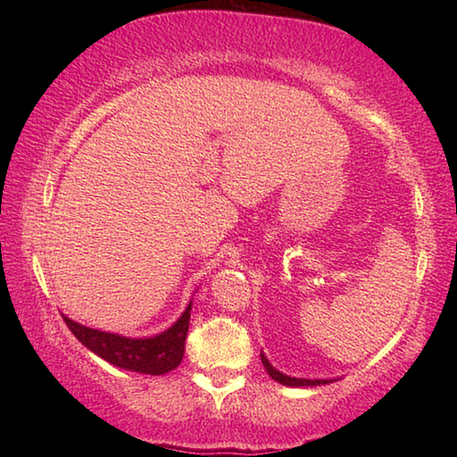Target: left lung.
<instances>
[{
	"instance_id": "left-lung-1",
	"label": "left lung",
	"mask_w": 457,
	"mask_h": 457,
	"mask_svg": "<svg viewBox=\"0 0 457 457\" xmlns=\"http://www.w3.org/2000/svg\"><path fill=\"white\" fill-rule=\"evenodd\" d=\"M260 357H262V365H264L266 373L272 377L274 381H278L280 385H286V386H319V385H328L332 381H337V378H300V377L284 375L276 367H272V362L266 359L264 353H260Z\"/></svg>"
}]
</instances>
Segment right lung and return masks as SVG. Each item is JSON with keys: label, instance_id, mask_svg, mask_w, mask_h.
<instances>
[{"label": "right lung", "instance_id": "add662e5", "mask_svg": "<svg viewBox=\"0 0 457 457\" xmlns=\"http://www.w3.org/2000/svg\"><path fill=\"white\" fill-rule=\"evenodd\" d=\"M191 306L193 300H189L183 314L167 330L143 338L122 337L117 332L84 327V324L74 322L68 316H64V322L88 351L98 354L100 359L111 362V365L143 375H165L169 370L179 367L183 361Z\"/></svg>", "mask_w": 457, "mask_h": 457}]
</instances>
